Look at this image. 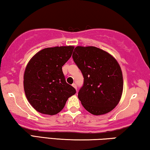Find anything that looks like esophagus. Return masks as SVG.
I'll use <instances>...</instances> for the list:
<instances>
[{
    "mask_svg": "<svg viewBox=\"0 0 150 150\" xmlns=\"http://www.w3.org/2000/svg\"><path fill=\"white\" fill-rule=\"evenodd\" d=\"M72 86H73V88H75V89H76V90L77 91V85H76L75 83H73Z\"/></svg>",
    "mask_w": 150,
    "mask_h": 150,
    "instance_id": "obj_1",
    "label": "esophagus"
}]
</instances>
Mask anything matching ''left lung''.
<instances>
[{"mask_svg":"<svg viewBox=\"0 0 150 150\" xmlns=\"http://www.w3.org/2000/svg\"><path fill=\"white\" fill-rule=\"evenodd\" d=\"M73 59L83 76L78 98L93 115L112 110L119 102L123 79L119 64L110 54L95 46H77Z\"/></svg>","mask_w":150,"mask_h":150,"instance_id":"8db88e82","label":"left lung"}]
</instances>
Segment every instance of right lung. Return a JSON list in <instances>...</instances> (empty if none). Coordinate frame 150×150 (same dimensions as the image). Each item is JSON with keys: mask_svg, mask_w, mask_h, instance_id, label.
Masks as SVG:
<instances>
[{"mask_svg": "<svg viewBox=\"0 0 150 150\" xmlns=\"http://www.w3.org/2000/svg\"><path fill=\"white\" fill-rule=\"evenodd\" d=\"M73 49L71 46L46 48L29 61L23 76L24 91L29 102L39 112L57 115L76 93L66 82L62 70Z\"/></svg>", "mask_w": 150, "mask_h": 150, "instance_id": "right-lung-1", "label": "right lung"}]
</instances>
